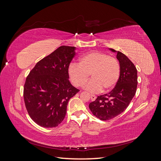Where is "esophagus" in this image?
Returning <instances> with one entry per match:
<instances>
[{"instance_id": "obj_1", "label": "esophagus", "mask_w": 161, "mask_h": 161, "mask_svg": "<svg viewBox=\"0 0 161 161\" xmlns=\"http://www.w3.org/2000/svg\"><path fill=\"white\" fill-rule=\"evenodd\" d=\"M91 101H95L96 99V96L95 95L91 94Z\"/></svg>"}]
</instances>
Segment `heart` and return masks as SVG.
<instances>
[{"mask_svg":"<svg viewBox=\"0 0 161 161\" xmlns=\"http://www.w3.org/2000/svg\"><path fill=\"white\" fill-rule=\"evenodd\" d=\"M121 68L118 60L103 52L92 51L79 58V64L71 63L69 66V75L73 84L97 92L104 89L108 91L116 85L120 76Z\"/></svg>","mask_w":161,"mask_h":161,"instance_id":"obj_1","label":"heart"}]
</instances>
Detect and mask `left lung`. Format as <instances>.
<instances>
[{
    "instance_id": "8db88e82",
    "label": "left lung",
    "mask_w": 161,
    "mask_h": 161,
    "mask_svg": "<svg viewBox=\"0 0 161 161\" xmlns=\"http://www.w3.org/2000/svg\"><path fill=\"white\" fill-rule=\"evenodd\" d=\"M109 50L117 52L121 68L119 80L113 90L98 96L89 105L92 114L103 121L113 119L125 110L136 94L138 85L137 69L133 63L123 53Z\"/></svg>"
}]
</instances>
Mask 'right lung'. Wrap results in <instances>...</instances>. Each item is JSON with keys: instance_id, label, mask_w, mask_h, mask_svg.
I'll list each match as a JSON object with an SVG mask.
<instances>
[{"instance_id": "1", "label": "right lung", "mask_w": 161, "mask_h": 161, "mask_svg": "<svg viewBox=\"0 0 161 161\" xmlns=\"http://www.w3.org/2000/svg\"><path fill=\"white\" fill-rule=\"evenodd\" d=\"M75 47L62 46L39 61L28 75L23 89L27 111L43 128H54L64 120L70 98L80 90L69 80V66Z\"/></svg>"}]
</instances>
